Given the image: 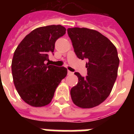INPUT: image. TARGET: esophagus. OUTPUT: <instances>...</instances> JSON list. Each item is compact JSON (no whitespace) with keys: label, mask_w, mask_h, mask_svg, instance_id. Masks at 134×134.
Masks as SVG:
<instances>
[{"label":"esophagus","mask_w":134,"mask_h":134,"mask_svg":"<svg viewBox=\"0 0 134 134\" xmlns=\"http://www.w3.org/2000/svg\"><path fill=\"white\" fill-rule=\"evenodd\" d=\"M73 72H71V71H69V70H68V71H67V74H68V75H72V74H73Z\"/></svg>","instance_id":"1"}]
</instances>
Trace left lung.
Returning a JSON list of instances; mask_svg holds the SVG:
<instances>
[{
	"label": "left lung",
	"instance_id": "8db88e82",
	"mask_svg": "<svg viewBox=\"0 0 134 134\" xmlns=\"http://www.w3.org/2000/svg\"><path fill=\"white\" fill-rule=\"evenodd\" d=\"M67 32L76 56L88 60V76L74 73L79 82L71 89V99L80 108H93L106 99L114 86L120 63L116 47L97 30L72 28Z\"/></svg>",
	"mask_w": 134,
	"mask_h": 134
}]
</instances>
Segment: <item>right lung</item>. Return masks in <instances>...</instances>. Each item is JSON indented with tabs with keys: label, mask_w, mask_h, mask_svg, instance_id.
Masks as SVG:
<instances>
[{
	"label": "right lung",
	"mask_w": 134,
	"mask_h": 134,
	"mask_svg": "<svg viewBox=\"0 0 134 134\" xmlns=\"http://www.w3.org/2000/svg\"><path fill=\"white\" fill-rule=\"evenodd\" d=\"M65 32L66 28L60 25L40 27L27 35L16 48L12 61L13 81L26 104L34 107L48 105L67 76V68L45 63L54 51L55 41Z\"/></svg>",
	"instance_id": "1"
}]
</instances>
